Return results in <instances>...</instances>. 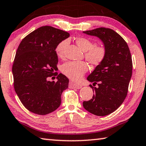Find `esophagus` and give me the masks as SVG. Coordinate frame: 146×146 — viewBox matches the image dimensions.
<instances>
[{
	"mask_svg": "<svg viewBox=\"0 0 146 146\" xmlns=\"http://www.w3.org/2000/svg\"><path fill=\"white\" fill-rule=\"evenodd\" d=\"M70 86H71V87H73V88H75L77 89H80L82 87V86H81V85H80V84L74 83V82H72V81H70Z\"/></svg>",
	"mask_w": 146,
	"mask_h": 146,
	"instance_id": "esophagus-1",
	"label": "esophagus"
}]
</instances>
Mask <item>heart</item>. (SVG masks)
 <instances>
[{
  "label": "heart",
  "instance_id": "obj_1",
  "mask_svg": "<svg viewBox=\"0 0 146 146\" xmlns=\"http://www.w3.org/2000/svg\"><path fill=\"white\" fill-rule=\"evenodd\" d=\"M76 43L85 52V58L92 65H98L104 61L106 55V48L103 45H94L92 40L87 38L80 37L76 39ZM67 40H62L56 46L55 52L59 58H63ZM61 72L68 78L78 80L88 70V66L83 61H68L61 66Z\"/></svg>",
  "mask_w": 146,
  "mask_h": 146
}]
</instances>
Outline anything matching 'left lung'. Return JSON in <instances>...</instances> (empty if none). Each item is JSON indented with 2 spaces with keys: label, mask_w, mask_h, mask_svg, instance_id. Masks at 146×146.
Listing matches in <instances>:
<instances>
[{
  "label": "left lung",
  "mask_w": 146,
  "mask_h": 146,
  "mask_svg": "<svg viewBox=\"0 0 146 146\" xmlns=\"http://www.w3.org/2000/svg\"><path fill=\"white\" fill-rule=\"evenodd\" d=\"M102 40L106 48L104 61L88 76L87 80L98 85L93 87L92 99L83 101L86 110L98 116H105L123 103L132 75V59L127 43L118 33L109 28L99 27L83 31Z\"/></svg>",
  "instance_id": "8db88e82"
}]
</instances>
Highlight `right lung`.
Instances as JSON below:
<instances>
[{
	"label": "right lung",
	"instance_id": "right-lung-1",
	"mask_svg": "<svg viewBox=\"0 0 146 146\" xmlns=\"http://www.w3.org/2000/svg\"><path fill=\"white\" fill-rule=\"evenodd\" d=\"M70 35L51 26H42L27 35L17 48L12 66L14 88L23 105L38 115H47L60 106L68 79L57 70L59 42ZM57 75L58 81H48Z\"/></svg>",
	"mask_w": 146,
	"mask_h": 146
}]
</instances>
